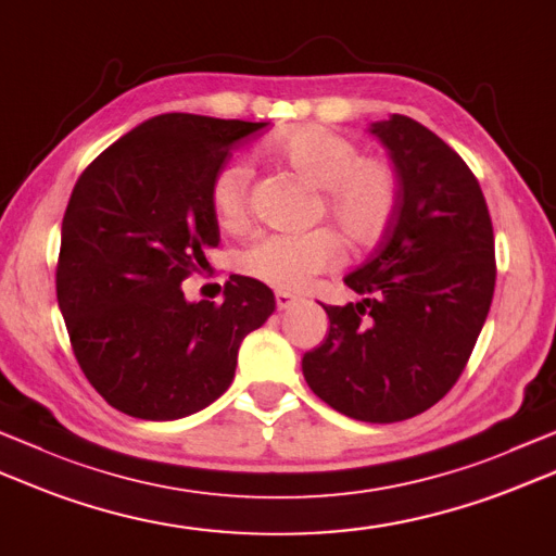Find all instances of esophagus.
Masks as SVG:
<instances>
[{
  "mask_svg": "<svg viewBox=\"0 0 556 556\" xmlns=\"http://www.w3.org/2000/svg\"><path fill=\"white\" fill-rule=\"evenodd\" d=\"M275 301H277V311H289L299 303V296H293L289 291H277L275 293Z\"/></svg>",
  "mask_w": 556,
  "mask_h": 556,
  "instance_id": "esophagus-1",
  "label": "esophagus"
}]
</instances>
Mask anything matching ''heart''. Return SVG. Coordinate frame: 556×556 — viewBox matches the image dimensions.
I'll use <instances>...</instances> for the list:
<instances>
[{
    "instance_id": "1",
    "label": "heart",
    "mask_w": 556,
    "mask_h": 556,
    "mask_svg": "<svg viewBox=\"0 0 556 556\" xmlns=\"http://www.w3.org/2000/svg\"><path fill=\"white\" fill-rule=\"evenodd\" d=\"M265 154L318 192L315 216L328 219L344 243L374 245L388 231L397 210L395 168L380 156H362L354 139L318 125H301L265 141ZM245 163L231 161L214 173L210 206L216 224L236 231L248 219ZM342 257V245L328 228L308 233H263L250 241L238 267L269 287L296 291Z\"/></svg>"
}]
</instances>
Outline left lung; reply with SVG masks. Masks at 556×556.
<instances>
[{"label": "left lung", "instance_id": "8db88e82", "mask_svg": "<svg viewBox=\"0 0 556 556\" xmlns=\"http://www.w3.org/2000/svg\"><path fill=\"white\" fill-rule=\"evenodd\" d=\"M368 132L397 176V210L376 255L344 277L362 293L320 306L330 332L303 354V378L342 415L390 424L437 405L460 378L494 296V228L467 163L417 119Z\"/></svg>", "mask_w": 556, "mask_h": 556}]
</instances>
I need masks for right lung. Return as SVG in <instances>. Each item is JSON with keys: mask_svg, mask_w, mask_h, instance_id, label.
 <instances>
[{"mask_svg": "<svg viewBox=\"0 0 556 556\" xmlns=\"http://www.w3.org/2000/svg\"><path fill=\"white\" fill-rule=\"evenodd\" d=\"M267 123L156 115L76 180L62 219L58 303L84 376L129 417L173 421L231 386L238 346L271 311L263 281L231 275L224 303L188 301L182 279L219 245L210 182Z\"/></svg>", "mask_w": 556, "mask_h": 556, "instance_id": "add662e5", "label": "right lung"}]
</instances>
